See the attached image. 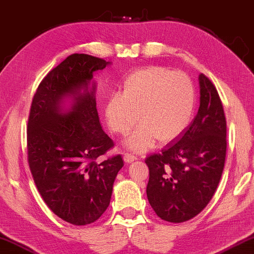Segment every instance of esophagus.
<instances>
[{
  "label": "esophagus",
  "instance_id": "esophagus-1",
  "mask_svg": "<svg viewBox=\"0 0 254 254\" xmlns=\"http://www.w3.org/2000/svg\"><path fill=\"white\" fill-rule=\"evenodd\" d=\"M137 158H136L134 154L131 153H125L124 154V160L126 161V163H133V161H135Z\"/></svg>",
  "mask_w": 254,
  "mask_h": 254
}]
</instances>
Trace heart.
<instances>
[{
  "mask_svg": "<svg viewBox=\"0 0 254 254\" xmlns=\"http://www.w3.org/2000/svg\"><path fill=\"white\" fill-rule=\"evenodd\" d=\"M196 108V88L187 73L164 66H148L125 80L123 95L112 94L104 104V117L113 133L126 135L139 121L142 125L125 139L135 152L151 149L159 139L178 138L191 123Z\"/></svg>",
  "mask_w": 254,
  "mask_h": 254,
  "instance_id": "1",
  "label": "heart"
}]
</instances>
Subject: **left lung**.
<instances>
[{
  "label": "left lung",
  "mask_w": 254,
  "mask_h": 254,
  "mask_svg": "<svg viewBox=\"0 0 254 254\" xmlns=\"http://www.w3.org/2000/svg\"><path fill=\"white\" fill-rule=\"evenodd\" d=\"M200 104L189 127L145 159L146 196L165 221H188L206 207L221 179L226 160L227 123L218 90L199 74Z\"/></svg>",
  "instance_id": "1"
}]
</instances>
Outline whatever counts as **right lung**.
Instances as JSON below:
<instances>
[{
    "instance_id": "right-lung-1",
    "label": "right lung",
    "mask_w": 254,
    "mask_h": 254,
    "mask_svg": "<svg viewBox=\"0 0 254 254\" xmlns=\"http://www.w3.org/2000/svg\"><path fill=\"white\" fill-rule=\"evenodd\" d=\"M109 64L71 55L43 78L29 111L27 156L36 188L55 214L75 226L100 219L124 166L120 154L97 161L115 145L102 129L93 81Z\"/></svg>"
}]
</instances>
